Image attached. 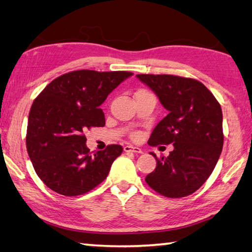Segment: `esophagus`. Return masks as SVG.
Masks as SVG:
<instances>
[{
    "mask_svg": "<svg viewBox=\"0 0 252 252\" xmlns=\"http://www.w3.org/2000/svg\"><path fill=\"white\" fill-rule=\"evenodd\" d=\"M125 151L126 152H135V153H142V150L138 147H133L131 144H126L125 147Z\"/></svg>",
    "mask_w": 252,
    "mask_h": 252,
    "instance_id": "1",
    "label": "esophagus"
}]
</instances>
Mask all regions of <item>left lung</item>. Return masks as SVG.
<instances>
[{
  "mask_svg": "<svg viewBox=\"0 0 252 252\" xmlns=\"http://www.w3.org/2000/svg\"><path fill=\"white\" fill-rule=\"evenodd\" d=\"M168 110L148 143H173V151L149 173V187L164 197L182 198L210 177L223 147L222 111L212 93L197 80L170 74H138Z\"/></svg>",
  "mask_w": 252,
  "mask_h": 252,
  "instance_id": "8db88e82",
  "label": "left lung"
}]
</instances>
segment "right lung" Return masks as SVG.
<instances>
[{"label": "right lung", "mask_w": 252, "mask_h": 252, "mask_svg": "<svg viewBox=\"0 0 252 252\" xmlns=\"http://www.w3.org/2000/svg\"><path fill=\"white\" fill-rule=\"evenodd\" d=\"M132 74L126 71H72L54 79L33 101L27 149L36 174L51 190L76 197L108 177L122 147L111 144L91 155L84 132L92 126H104L100 105Z\"/></svg>", "instance_id": "1"}]
</instances>
